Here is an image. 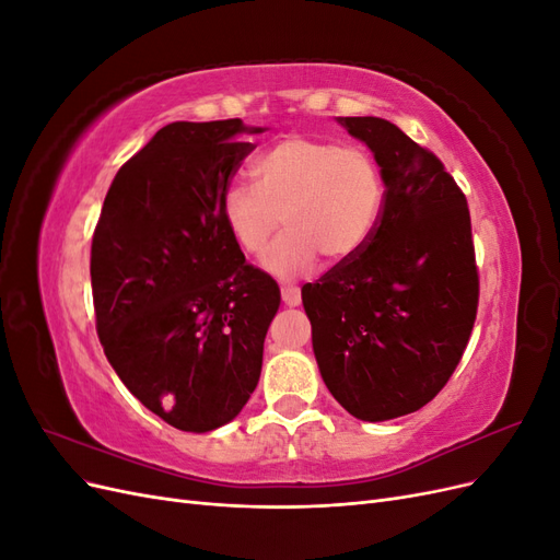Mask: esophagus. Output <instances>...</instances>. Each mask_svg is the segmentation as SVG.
I'll return each mask as SVG.
<instances>
[{
	"label": "esophagus",
	"mask_w": 560,
	"mask_h": 560,
	"mask_svg": "<svg viewBox=\"0 0 560 560\" xmlns=\"http://www.w3.org/2000/svg\"><path fill=\"white\" fill-rule=\"evenodd\" d=\"M280 294H282L284 306H299V303H301V290H299L296 284L284 282V284L280 287Z\"/></svg>",
	"instance_id": "1"
}]
</instances>
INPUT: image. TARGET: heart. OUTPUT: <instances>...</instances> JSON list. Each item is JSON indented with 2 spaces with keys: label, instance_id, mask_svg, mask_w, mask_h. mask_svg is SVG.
Instances as JSON below:
<instances>
[{
  "label": "heart",
  "instance_id": "1",
  "mask_svg": "<svg viewBox=\"0 0 560 560\" xmlns=\"http://www.w3.org/2000/svg\"><path fill=\"white\" fill-rule=\"evenodd\" d=\"M252 171L257 184L226 186L222 217L247 254H261L284 219L287 231L264 257L268 273H306L319 254L348 261L378 226L385 179L362 147L290 135L259 154Z\"/></svg>",
  "mask_w": 560,
  "mask_h": 560
}]
</instances>
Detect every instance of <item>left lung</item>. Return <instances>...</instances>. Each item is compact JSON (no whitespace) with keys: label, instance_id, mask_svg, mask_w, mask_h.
<instances>
[{"label":"left lung","instance_id":"left-lung-1","mask_svg":"<svg viewBox=\"0 0 560 560\" xmlns=\"http://www.w3.org/2000/svg\"><path fill=\"white\" fill-rule=\"evenodd\" d=\"M381 167L371 241L303 284L319 374L360 420L422 409L460 364L479 306L467 198L432 151L376 116H338Z\"/></svg>","mask_w":560,"mask_h":560}]
</instances>
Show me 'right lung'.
<instances>
[{
    "instance_id": "right-lung-1",
    "label": "right lung",
    "mask_w": 560,
    "mask_h": 560,
    "mask_svg": "<svg viewBox=\"0 0 560 560\" xmlns=\"http://www.w3.org/2000/svg\"><path fill=\"white\" fill-rule=\"evenodd\" d=\"M241 118L161 128L105 196L91 245L100 343L151 413L210 432L241 413L261 376L280 287L245 261L222 194L254 149Z\"/></svg>"
}]
</instances>
